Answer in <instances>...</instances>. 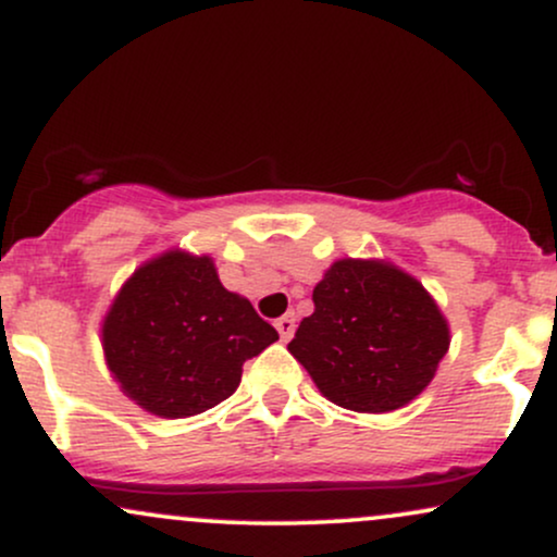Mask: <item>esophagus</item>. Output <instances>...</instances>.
Masks as SVG:
<instances>
[{
	"label": "esophagus",
	"instance_id": "34e87169",
	"mask_svg": "<svg viewBox=\"0 0 557 557\" xmlns=\"http://www.w3.org/2000/svg\"><path fill=\"white\" fill-rule=\"evenodd\" d=\"M274 327H277L280 337H283V341L287 343V341H290V337H293V332H296V317H293V314L280 317L277 322H274Z\"/></svg>",
	"mask_w": 557,
	"mask_h": 557
}]
</instances>
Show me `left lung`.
<instances>
[{
    "instance_id": "obj_1",
    "label": "left lung",
    "mask_w": 557,
    "mask_h": 557,
    "mask_svg": "<svg viewBox=\"0 0 557 557\" xmlns=\"http://www.w3.org/2000/svg\"><path fill=\"white\" fill-rule=\"evenodd\" d=\"M314 314L287 343L319 393L359 413H387L424 393L450 348L437 300L385 259H337L314 287Z\"/></svg>"
}]
</instances>
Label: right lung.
Segmentation results:
<instances>
[{"instance_id": "add662e5", "label": "right lung", "mask_w": 557, "mask_h": 557, "mask_svg": "<svg viewBox=\"0 0 557 557\" xmlns=\"http://www.w3.org/2000/svg\"><path fill=\"white\" fill-rule=\"evenodd\" d=\"M277 341L251 300L220 283L214 259L170 248L125 280L101 319L120 389L144 411L188 419L240 385L243 363Z\"/></svg>"}]
</instances>
